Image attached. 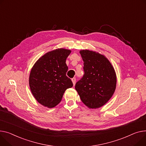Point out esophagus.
<instances>
[{
	"instance_id": "34e87169",
	"label": "esophagus",
	"mask_w": 146,
	"mask_h": 146,
	"mask_svg": "<svg viewBox=\"0 0 146 146\" xmlns=\"http://www.w3.org/2000/svg\"><path fill=\"white\" fill-rule=\"evenodd\" d=\"M72 81L73 83V85L74 86L75 84H76V79L75 77H73V79H72Z\"/></svg>"
}]
</instances>
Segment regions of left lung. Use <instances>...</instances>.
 Returning <instances> with one entry per match:
<instances>
[{
  "label": "left lung",
  "mask_w": 146,
  "mask_h": 146,
  "mask_svg": "<svg viewBox=\"0 0 146 146\" xmlns=\"http://www.w3.org/2000/svg\"><path fill=\"white\" fill-rule=\"evenodd\" d=\"M84 62V74L75 89L82 102L90 109L104 105L111 98L116 87L114 68L107 58L89 50L80 51Z\"/></svg>",
  "instance_id": "obj_1"
}]
</instances>
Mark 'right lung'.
<instances>
[{
	"label": "right lung",
	"instance_id": "add662e5",
	"mask_svg": "<svg viewBox=\"0 0 146 146\" xmlns=\"http://www.w3.org/2000/svg\"><path fill=\"white\" fill-rule=\"evenodd\" d=\"M71 50L65 48L48 52L33 66L29 76V86L36 100L48 108L59 104L66 89L73 87L66 76V60Z\"/></svg>",
	"mask_w": 146,
	"mask_h": 146
}]
</instances>
